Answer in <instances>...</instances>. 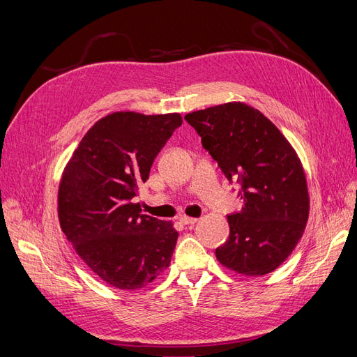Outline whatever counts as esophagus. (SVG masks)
I'll return each instance as SVG.
<instances>
[{"label":"esophagus","instance_id":"1","mask_svg":"<svg viewBox=\"0 0 357 357\" xmlns=\"http://www.w3.org/2000/svg\"><path fill=\"white\" fill-rule=\"evenodd\" d=\"M180 222H181L183 225H193V223L198 222V219H197V218H189V215H181Z\"/></svg>","mask_w":357,"mask_h":357}]
</instances>
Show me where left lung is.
Masks as SVG:
<instances>
[{
	"label": "left lung",
	"mask_w": 357,
	"mask_h": 357,
	"mask_svg": "<svg viewBox=\"0 0 357 357\" xmlns=\"http://www.w3.org/2000/svg\"><path fill=\"white\" fill-rule=\"evenodd\" d=\"M225 177L241 185V211L228 215L229 238L218 261L244 275L273 273L294 252L308 220L310 198L301 160L278 128L244 102L185 116Z\"/></svg>",
	"instance_id": "left-lung-1"
}]
</instances>
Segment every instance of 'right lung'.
<instances>
[{
    "instance_id": "obj_1",
    "label": "right lung",
    "mask_w": 357,
    "mask_h": 357,
    "mask_svg": "<svg viewBox=\"0 0 357 357\" xmlns=\"http://www.w3.org/2000/svg\"><path fill=\"white\" fill-rule=\"evenodd\" d=\"M178 113L117 112L84 134L62 174V232L107 284L142 289L169 266L177 243L171 222L134 204L158 153L181 125Z\"/></svg>"
}]
</instances>
